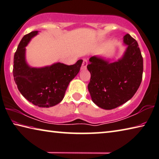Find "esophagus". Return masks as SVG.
I'll use <instances>...</instances> for the list:
<instances>
[{
    "mask_svg": "<svg viewBox=\"0 0 159 159\" xmlns=\"http://www.w3.org/2000/svg\"><path fill=\"white\" fill-rule=\"evenodd\" d=\"M87 63H88L87 60V59H83V62H82L81 69H82V70H85L86 68H87Z\"/></svg>",
    "mask_w": 159,
    "mask_h": 159,
    "instance_id": "obj_1",
    "label": "esophagus"
}]
</instances>
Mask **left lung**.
I'll use <instances>...</instances> for the list:
<instances>
[{
	"label": "left lung",
	"instance_id": "obj_1",
	"mask_svg": "<svg viewBox=\"0 0 159 159\" xmlns=\"http://www.w3.org/2000/svg\"><path fill=\"white\" fill-rule=\"evenodd\" d=\"M123 56L111 62L97 56L89 58L88 90L93 102L106 110L118 107L133 97L142 80L143 58L137 41L127 34Z\"/></svg>",
	"mask_w": 159,
	"mask_h": 159
}]
</instances>
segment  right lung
I'll list each match as a JSON object with an SVG mask.
<instances>
[{
  "label": "right lung",
  "mask_w": 159,
  "mask_h": 159,
  "mask_svg": "<svg viewBox=\"0 0 159 159\" xmlns=\"http://www.w3.org/2000/svg\"><path fill=\"white\" fill-rule=\"evenodd\" d=\"M37 34L34 31L22 39L14 56L12 72L18 90L26 99L39 107L48 108L64 98L69 83L80 72L82 60L72 66L56 62L40 68L29 66L25 47Z\"/></svg>",
  "instance_id": "right-lung-1"
}]
</instances>
